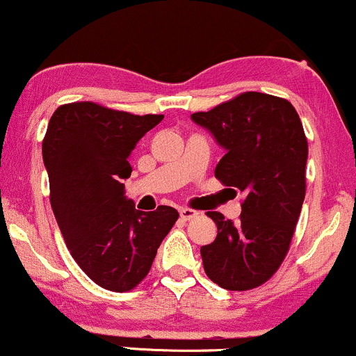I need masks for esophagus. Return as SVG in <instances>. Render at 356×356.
I'll use <instances>...</instances> for the list:
<instances>
[{
  "instance_id": "esophagus-1",
  "label": "esophagus",
  "mask_w": 356,
  "mask_h": 356,
  "mask_svg": "<svg viewBox=\"0 0 356 356\" xmlns=\"http://www.w3.org/2000/svg\"><path fill=\"white\" fill-rule=\"evenodd\" d=\"M179 214H181V218L184 221H191V220H194V218H197V211H194V209H191V208H182L181 211H179Z\"/></svg>"
}]
</instances>
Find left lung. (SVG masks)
Here are the masks:
<instances>
[{"label":"left lung","instance_id":"left-lung-1","mask_svg":"<svg viewBox=\"0 0 356 356\" xmlns=\"http://www.w3.org/2000/svg\"><path fill=\"white\" fill-rule=\"evenodd\" d=\"M226 154L214 175L245 194L238 221L208 211L218 236L201 248L206 275L228 291H250L279 270L306 196L307 138L284 97L241 92L191 116Z\"/></svg>","mask_w":356,"mask_h":356}]
</instances>
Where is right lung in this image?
Returning a JSON list of instances; mask_svg holds the SVG:
<instances>
[{"label":"right lung","instance_id":"add662e5","mask_svg":"<svg viewBox=\"0 0 356 356\" xmlns=\"http://www.w3.org/2000/svg\"><path fill=\"white\" fill-rule=\"evenodd\" d=\"M163 115H131L77 101L58 106L42 142L50 204L70 255L97 286L135 289L150 272L177 209H135L124 197L136 142Z\"/></svg>","mask_w":356,"mask_h":356}]
</instances>
